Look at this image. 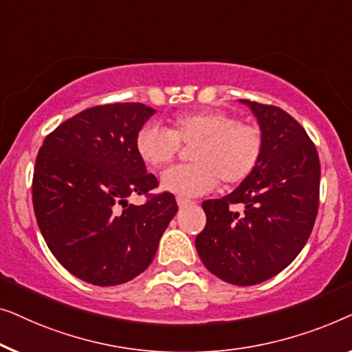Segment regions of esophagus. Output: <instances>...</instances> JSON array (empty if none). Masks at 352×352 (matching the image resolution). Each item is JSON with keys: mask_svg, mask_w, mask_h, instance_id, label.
<instances>
[{"mask_svg": "<svg viewBox=\"0 0 352 352\" xmlns=\"http://www.w3.org/2000/svg\"><path fill=\"white\" fill-rule=\"evenodd\" d=\"M177 204H178V207H180V209H185V207L191 206L192 202L190 199H183V197H177Z\"/></svg>", "mask_w": 352, "mask_h": 352, "instance_id": "34e87169", "label": "esophagus"}]
</instances>
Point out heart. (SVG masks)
Instances as JSON below:
<instances>
[{
  "instance_id": "b5f03b06",
  "label": "heart",
  "mask_w": 352,
  "mask_h": 352,
  "mask_svg": "<svg viewBox=\"0 0 352 352\" xmlns=\"http://www.w3.org/2000/svg\"><path fill=\"white\" fill-rule=\"evenodd\" d=\"M185 145L191 150L192 164L178 166L161 177L166 191L195 197L215 190L220 178L226 185L245 180L258 166L263 153V137L258 129L239 122L221 110H196L174 116L172 129L156 122L137 132L135 150L153 169L169 166Z\"/></svg>"
}]
</instances>
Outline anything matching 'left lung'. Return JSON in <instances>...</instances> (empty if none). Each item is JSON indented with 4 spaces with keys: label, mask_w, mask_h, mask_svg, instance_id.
I'll return each instance as SVG.
<instances>
[{
    "label": "left lung",
    "mask_w": 352,
    "mask_h": 352,
    "mask_svg": "<svg viewBox=\"0 0 352 352\" xmlns=\"http://www.w3.org/2000/svg\"><path fill=\"white\" fill-rule=\"evenodd\" d=\"M239 102L256 118L263 153L234 191L202 202L207 221L196 250L221 280L255 285L285 270L308 241L319 207L320 164L314 143L289 113Z\"/></svg>",
    "instance_id": "8db88e82"
}]
</instances>
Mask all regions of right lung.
Masks as SVG:
<instances>
[{"label": "right lung", "instance_id": "add662e5", "mask_svg": "<svg viewBox=\"0 0 352 352\" xmlns=\"http://www.w3.org/2000/svg\"><path fill=\"white\" fill-rule=\"evenodd\" d=\"M156 110L143 103L87 108L44 138L33 174V209L49 250L89 284L120 285L143 273L178 207L162 192L143 206L129 196L157 186L135 150Z\"/></svg>", "mask_w": 352, "mask_h": 352}]
</instances>
